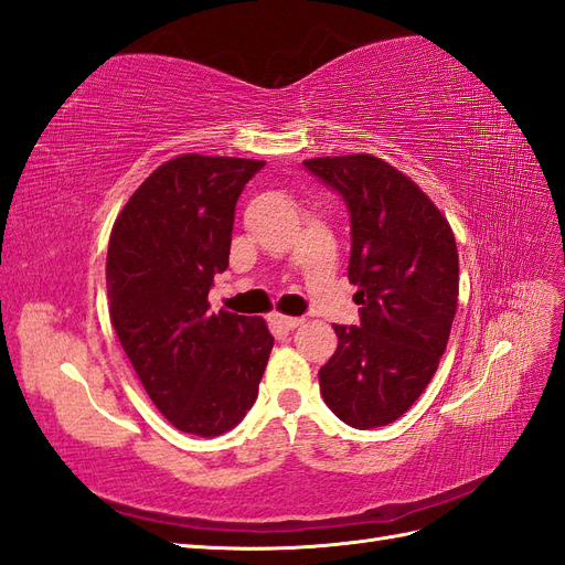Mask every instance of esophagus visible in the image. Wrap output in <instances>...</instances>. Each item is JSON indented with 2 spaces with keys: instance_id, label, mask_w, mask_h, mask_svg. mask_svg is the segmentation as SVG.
I'll list each match as a JSON object with an SVG mask.
<instances>
[{
  "instance_id": "34e87169",
  "label": "esophagus",
  "mask_w": 565,
  "mask_h": 565,
  "mask_svg": "<svg viewBox=\"0 0 565 565\" xmlns=\"http://www.w3.org/2000/svg\"><path fill=\"white\" fill-rule=\"evenodd\" d=\"M303 322V318H289V316H280V313H276V316H270V324L273 328H278V330H285V332H289V330H295V328H299V324Z\"/></svg>"
}]
</instances>
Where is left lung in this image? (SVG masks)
I'll return each instance as SVG.
<instances>
[{
	"mask_svg": "<svg viewBox=\"0 0 565 565\" xmlns=\"http://www.w3.org/2000/svg\"><path fill=\"white\" fill-rule=\"evenodd\" d=\"M344 200L349 280L361 322L318 372L332 413L353 429L396 422L431 382L457 311L459 259L448 218L396 167L372 156L303 160Z\"/></svg>",
	"mask_w": 565,
	"mask_h": 565,
	"instance_id": "8db88e82",
	"label": "left lung"
}]
</instances>
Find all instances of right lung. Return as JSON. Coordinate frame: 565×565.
I'll return each mask as SVG.
<instances>
[{
	"label": "right lung",
	"instance_id": "add662e5",
	"mask_svg": "<svg viewBox=\"0 0 565 565\" xmlns=\"http://www.w3.org/2000/svg\"><path fill=\"white\" fill-rule=\"evenodd\" d=\"M264 164L198 152L169 160L110 233L106 285L119 344L160 413L202 438L243 422L273 349L262 318L216 316L207 301L228 268L237 198Z\"/></svg>",
	"mask_w": 565,
	"mask_h": 565
}]
</instances>
